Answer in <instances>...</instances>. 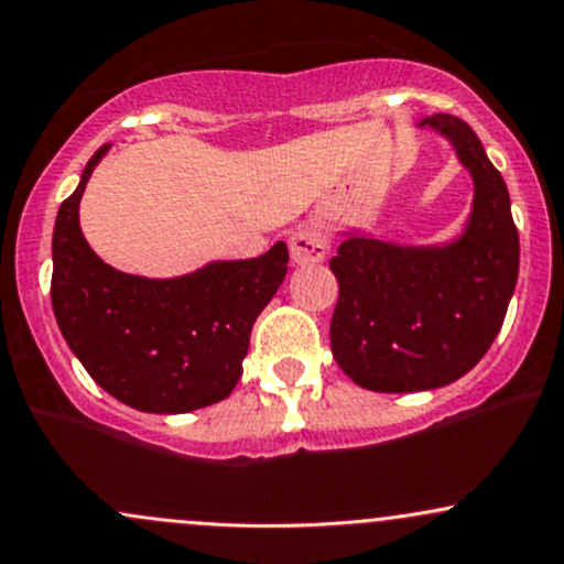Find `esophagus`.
Here are the masks:
<instances>
[{
	"label": "esophagus",
	"mask_w": 564,
	"mask_h": 564,
	"mask_svg": "<svg viewBox=\"0 0 564 564\" xmlns=\"http://www.w3.org/2000/svg\"><path fill=\"white\" fill-rule=\"evenodd\" d=\"M328 234L317 223L299 226L293 236H290V256H293L295 263H319V260H325V256H328Z\"/></svg>",
	"instance_id": "esophagus-1"
}]
</instances>
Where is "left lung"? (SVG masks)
I'll use <instances>...</instances> for the list:
<instances>
[{"label":"left lung","instance_id":"8db88e82","mask_svg":"<svg viewBox=\"0 0 564 564\" xmlns=\"http://www.w3.org/2000/svg\"><path fill=\"white\" fill-rule=\"evenodd\" d=\"M420 126L444 134L474 177L465 234L441 247H401L349 236L330 258L338 301L330 349L355 384L420 392L452 384L487 355L519 276L511 198L465 120L433 115Z\"/></svg>","mask_w":564,"mask_h":564}]
</instances>
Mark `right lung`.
Instances as JSON below:
<instances>
[{
  "instance_id": "1",
  "label": "right lung",
  "mask_w": 564,
  "mask_h": 564,
  "mask_svg": "<svg viewBox=\"0 0 564 564\" xmlns=\"http://www.w3.org/2000/svg\"><path fill=\"white\" fill-rule=\"evenodd\" d=\"M99 148L53 228L51 301L66 344L90 379L131 409L185 414L231 395L252 323L288 274V245L265 256L217 260L174 280L107 265L80 231L83 191Z\"/></svg>"
}]
</instances>
